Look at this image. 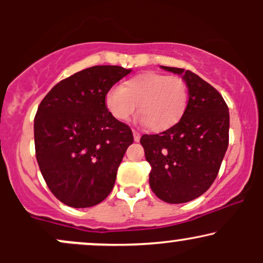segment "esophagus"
Wrapping results in <instances>:
<instances>
[{
	"label": "esophagus",
	"instance_id": "obj_1",
	"mask_svg": "<svg viewBox=\"0 0 263 263\" xmlns=\"http://www.w3.org/2000/svg\"><path fill=\"white\" fill-rule=\"evenodd\" d=\"M140 138H141L140 132L135 131V129H134V140H135V142H138V141H140Z\"/></svg>",
	"mask_w": 263,
	"mask_h": 263
}]
</instances>
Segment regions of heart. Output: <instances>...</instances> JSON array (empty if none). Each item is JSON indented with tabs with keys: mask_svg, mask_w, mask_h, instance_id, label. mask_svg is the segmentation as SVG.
<instances>
[{
	"mask_svg": "<svg viewBox=\"0 0 263 263\" xmlns=\"http://www.w3.org/2000/svg\"><path fill=\"white\" fill-rule=\"evenodd\" d=\"M188 102L189 89L183 78L157 71L136 75L123 86H112L106 93V106L117 121L127 122L138 105L142 121L153 131L177 125Z\"/></svg>",
	"mask_w": 263,
	"mask_h": 263,
	"instance_id": "1",
	"label": "heart"
}]
</instances>
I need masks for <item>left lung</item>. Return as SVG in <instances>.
<instances>
[{"label": "left lung", "instance_id": "1", "mask_svg": "<svg viewBox=\"0 0 263 263\" xmlns=\"http://www.w3.org/2000/svg\"><path fill=\"white\" fill-rule=\"evenodd\" d=\"M183 75L189 89L185 114L173 127L143 135L151 164L149 185L161 200L182 204L204 194L218 176L229 146V107L215 87L190 70L161 66Z\"/></svg>", "mask_w": 263, "mask_h": 263}]
</instances>
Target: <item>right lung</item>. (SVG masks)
Segmentation results:
<instances>
[{"label":"right lung","instance_id":"1","mask_svg":"<svg viewBox=\"0 0 263 263\" xmlns=\"http://www.w3.org/2000/svg\"><path fill=\"white\" fill-rule=\"evenodd\" d=\"M131 69L95 65L59 81L34 117L35 158L54 197L90 208L111 193L131 128L107 110L106 93Z\"/></svg>","mask_w":263,"mask_h":263}]
</instances>
